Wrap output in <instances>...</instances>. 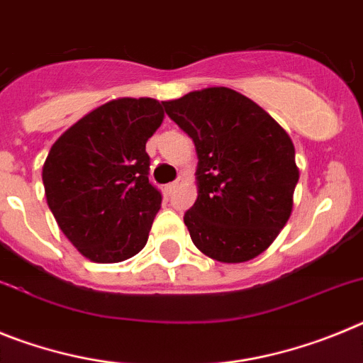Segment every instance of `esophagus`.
Listing matches in <instances>:
<instances>
[{
    "label": "esophagus",
    "mask_w": 363,
    "mask_h": 363,
    "mask_svg": "<svg viewBox=\"0 0 363 363\" xmlns=\"http://www.w3.org/2000/svg\"><path fill=\"white\" fill-rule=\"evenodd\" d=\"M182 184H184V178H178L176 182H172V184L167 185V192H169V194H174V192L182 187Z\"/></svg>",
    "instance_id": "1"
}]
</instances>
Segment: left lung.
I'll use <instances>...</instances> for the list:
<instances>
[{
    "mask_svg": "<svg viewBox=\"0 0 363 363\" xmlns=\"http://www.w3.org/2000/svg\"><path fill=\"white\" fill-rule=\"evenodd\" d=\"M163 107L196 147L198 198L184 216L192 243L223 264L264 252L289 220L300 178L289 134L227 86L189 92Z\"/></svg>",
    "mask_w": 363,
    "mask_h": 363,
    "instance_id": "8db88e82",
    "label": "left lung"
}]
</instances>
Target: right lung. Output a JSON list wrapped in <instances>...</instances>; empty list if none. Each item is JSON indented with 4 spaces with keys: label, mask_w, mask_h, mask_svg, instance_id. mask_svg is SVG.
I'll return each mask as SVG.
<instances>
[{
    "label": "right lung",
    "mask_w": 363,
    "mask_h": 363,
    "mask_svg": "<svg viewBox=\"0 0 363 363\" xmlns=\"http://www.w3.org/2000/svg\"><path fill=\"white\" fill-rule=\"evenodd\" d=\"M163 116L158 99H112L50 147L41 174L47 203L91 262L118 264L145 247L162 207V192L149 182L145 143Z\"/></svg>",
    "instance_id": "add662e5"
}]
</instances>
